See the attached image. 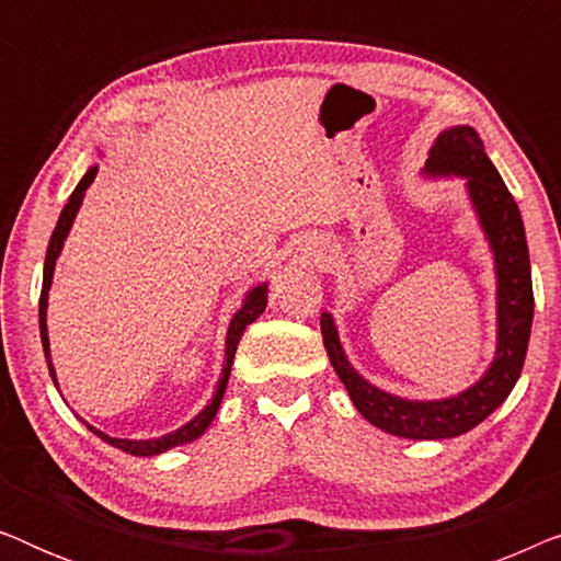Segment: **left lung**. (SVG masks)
<instances>
[{
    "label": "left lung",
    "instance_id": "1",
    "mask_svg": "<svg viewBox=\"0 0 561 561\" xmlns=\"http://www.w3.org/2000/svg\"><path fill=\"white\" fill-rule=\"evenodd\" d=\"M426 173L467 175L472 204L495 255L497 273V352L490 370L470 390L444 401H405L359 378L344 357L329 313H321V336L336 375L357 411L382 432L405 439H449L470 432L501 405L516 386L534 321V288L528 244L518 204L490 163L472 127H451L436 137Z\"/></svg>",
    "mask_w": 561,
    "mask_h": 561
}]
</instances>
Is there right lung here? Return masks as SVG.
<instances>
[{
	"label": "right lung",
	"instance_id": "right-lung-1",
	"mask_svg": "<svg viewBox=\"0 0 561 561\" xmlns=\"http://www.w3.org/2000/svg\"><path fill=\"white\" fill-rule=\"evenodd\" d=\"M96 179V168H89V173L83 175L79 181V186L73 188L71 198H68V204L64 206V211H60L58 217V225L53 229L50 234V242H48V252H45V267H43V290H41V340H43V350H45V359H48V370H50V378L56 382V370H53V363H50V352H48V327H45V309H48V288H50V280H53V267H56V260L60 255V248H64V240L68 234V229L73 225V217L76 211H79V206L83 202V191L89 188V183ZM265 286H257L252 288L248 298H244L242 309L234 313L232 324H229V332H227V359H225V370H221V380L217 386V393H214L211 403L206 405V409L198 413L194 421H188L186 426H181L179 432L173 434H165L160 436V439H114V436H106L104 432H99V428L89 426V432H94L99 439H104L106 444H112V447H117L122 451H127V455H137V457H152V455H163V451L173 449V447H181V444L186 442H194L202 436L206 428H209L211 419L217 416V409L221 403V396H225V388H227V380H229V373H232V359H234V352H237V344H240V336L244 332V327L252 324L260 313L265 311V304H267V296H265Z\"/></svg>",
	"mask_w": 561,
	"mask_h": 561
}]
</instances>
